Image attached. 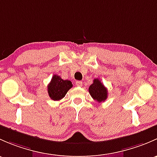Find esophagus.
Listing matches in <instances>:
<instances>
[{
    "instance_id": "1",
    "label": "esophagus",
    "mask_w": 157,
    "mask_h": 157,
    "mask_svg": "<svg viewBox=\"0 0 157 157\" xmlns=\"http://www.w3.org/2000/svg\"><path fill=\"white\" fill-rule=\"evenodd\" d=\"M75 85H76L77 86L81 87L82 85V81H77V82H75Z\"/></svg>"
}]
</instances>
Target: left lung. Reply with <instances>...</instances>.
Instances as JSON below:
<instances>
[{
	"label": "left lung",
	"mask_w": 157,
	"mask_h": 157,
	"mask_svg": "<svg viewBox=\"0 0 157 157\" xmlns=\"http://www.w3.org/2000/svg\"><path fill=\"white\" fill-rule=\"evenodd\" d=\"M88 90L92 98L98 102H104L107 98V89L98 78L94 79L93 84L90 85Z\"/></svg>",
	"instance_id": "8db88e82"
}]
</instances>
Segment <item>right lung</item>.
<instances>
[{
  "instance_id": "add662e5",
  "label": "right lung",
  "mask_w": 157,
  "mask_h": 157,
  "mask_svg": "<svg viewBox=\"0 0 157 157\" xmlns=\"http://www.w3.org/2000/svg\"><path fill=\"white\" fill-rule=\"evenodd\" d=\"M72 87L71 81L63 80L59 75H54L51 82L48 85V94L54 101H59L65 97L68 90Z\"/></svg>"
}]
</instances>
